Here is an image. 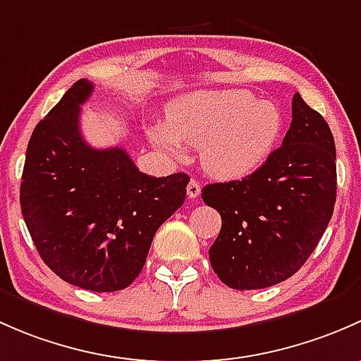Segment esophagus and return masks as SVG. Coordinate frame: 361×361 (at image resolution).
Instances as JSON below:
<instances>
[{"mask_svg":"<svg viewBox=\"0 0 361 361\" xmlns=\"http://www.w3.org/2000/svg\"><path fill=\"white\" fill-rule=\"evenodd\" d=\"M200 191H202V188H200V182L196 179H191L188 184V196L189 198H198L200 196Z\"/></svg>","mask_w":361,"mask_h":361,"instance_id":"obj_1","label":"esophagus"}]
</instances>
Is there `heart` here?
Segmentation results:
<instances>
[{
	"instance_id": "obj_1",
	"label": "heart",
	"mask_w": 361,
	"mask_h": 361,
	"mask_svg": "<svg viewBox=\"0 0 361 361\" xmlns=\"http://www.w3.org/2000/svg\"><path fill=\"white\" fill-rule=\"evenodd\" d=\"M283 116L271 100L248 90L196 92L172 104L166 125L147 128L151 142L170 154L200 146L203 169L217 179L255 172L280 142Z\"/></svg>"
}]
</instances>
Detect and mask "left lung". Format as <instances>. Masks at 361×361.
I'll use <instances>...</instances> for the list:
<instances>
[{
	"mask_svg": "<svg viewBox=\"0 0 361 361\" xmlns=\"http://www.w3.org/2000/svg\"><path fill=\"white\" fill-rule=\"evenodd\" d=\"M336 144L323 116L297 92L283 142L241 180L202 189L222 228L208 250L212 269L236 290L290 278L307 261L334 214Z\"/></svg>",
	"mask_w": 361,
	"mask_h": 361,
	"instance_id": "8db88e82",
	"label": "left lung"
}]
</instances>
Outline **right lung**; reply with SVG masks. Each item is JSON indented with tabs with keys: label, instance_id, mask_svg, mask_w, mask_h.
<instances>
[{
	"label": "right lung",
	"instance_id": "1",
	"mask_svg": "<svg viewBox=\"0 0 361 361\" xmlns=\"http://www.w3.org/2000/svg\"><path fill=\"white\" fill-rule=\"evenodd\" d=\"M92 92V81H76L36 125L20 208L57 276L85 290L116 292L139 276L158 228L184 203L189 177H149L121 147L88 146L80 107Z\"/></svg>",
	"mask_w": 361,
	"mask_h": 361
}]
</instances>
